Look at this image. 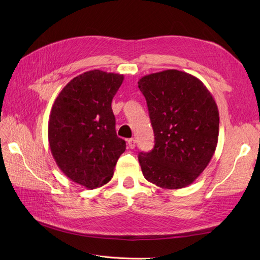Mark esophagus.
<instances>
[{
	"label": "esophagus",
	"instance_id": "esophagus-1",
	"mask_svg": "<svg viewBox=\"0 0 260 260\" xmlns=\"http://www.w3.org/2000/svg\"><path fill=\"white\" fill-rule=\"evenodd\" d=\"M136 142H137V141H136L135 139H129V140H128L129 147H130V148H135V147H136Z\"/></svg>",
	"mask_w": 260,
	"mask_h": 260
}]
</instances>
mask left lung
Here are the masks:
<instances>
[{
  "instance_id": "8db88e82",
  "label": "left lung",
  "mask_w": 260,
  "mask_h": 260,
  "mask_svg": "<svg viewBox=\"0 0 260 260\" xmlns=\"http://www.w3.org/2000/svg\"><path fill=\"white\" fill-rule=\"evenodd\" d=\"M155 136L151 152L139 154L144 178L161 188L192 184L215 154L219 112L198 78L177 69L146 75L138 81Z\"/></svg>"
}]
</instances>
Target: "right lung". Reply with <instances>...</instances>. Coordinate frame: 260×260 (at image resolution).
Returning a JSON list of instances; mask_svg holds the SVG:
<instances>
[{
	"label": "right lung",
	"mask_w": 260,
	"mask_h": 260,
	"mask_svg": "<svg viewBox=\"0 0 260 260\" xmlns=\"http://www.w3.org/2000/svg\"><path fill=\"white\" fill-rule=\"evenodd\" d=\"M123 75L90 70L70 80L55 100L49 119V143L58 168L89 190L113 178L125 151L118 138L112 101Z\"/></svg>",
	"instance_id": "obj_1"
}]
</instances>
